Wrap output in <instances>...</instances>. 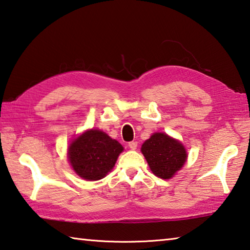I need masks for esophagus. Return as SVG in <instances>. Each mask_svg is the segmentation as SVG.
<instances>
[{
    "instance_id": "esophagus-1",
    "label": "esophagus",
    "mask_w": 250,
    "mask_h": 250,
    "mask_svg": "<svg viewBox=\"0 0 250 250\" xmlns=\"http://www.w3.org/2000/svg\"><path fill=\"white\" fill-rule=\"evenodd\" d=\"M128 147L130 148V149H136L137 148V142H129L128 143Z\"/></svg>"
}]
</instances>
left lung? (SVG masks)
I'll list each match as a JSON object with an SVG mask.
<instances>
[{"instance_id":"left-lung-1","label":"left lung","mask_w":250,"mask_h":250,"mask_svg":"<svg viewBox=\"0 0 250 250\" xmlns=\"http://www.w3.org/2000/svg\"><path fill=\"white\" fill-rule=\"evenodd\" d=\"M142 152L151 171L161 179L172 178L187 160L182 144L163 133H155L147 139L143 144Z\"/></svg>"}]
</instances>
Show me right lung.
Listing matches in <instances>:
<instances>
[{
	"label": "right lung",
	"mask_w": 250,
	"mask_h": 250,
	"mask_svg": "<svg viewBox=\"0 0 250 250\" xmlns=\"http://www.w3.org/2000/svg\"><path fill=\"white\" fill-rule=\"evenodd\" d=\"M123 146L102 130L91 129L70 144L69 161L78 176L94 181L106 176L115 165Z\"/></svg>",
	"instance_id": "obj_1"
}]
</instances>
